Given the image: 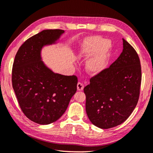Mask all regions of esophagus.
I'll use <instances>...</instances> for the list:
<instances>
[{
    "label": "esophagus",
    "instance_id": "34e87169",
    "mask_svg": "<svg viewBox=\"0 0 153 153\" xmlns=\"http://www.w3.org/2000/svg\"><path fill=\"white\" fill-rule=\"evenodd\" d=\"M77 90L79 91H82L83 89V88H84V85L81 82H78L77 83Z\"/></svg>",
    "mask_w": 153,
    "mask_h": 153
}]
</instances>
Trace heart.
Instances as JSON below:
<instances>
[{"label": "heart", "instance_id": "obj_1", "mask_svg": "<svg viewBox=\"0 0 153 153\" xmlns=\"http://www.w3.org/2000/svg\"><path fill=\"white\" fill-rule=\"evenodd\" d=\"M111 45L109 41L100 36H91L85 39L79 50V58L88 59L85 68L91 74L100 73L105 67L106 59Z\"/></svg>", "mask_w": 153, "mask_h": 153}]
</instances>
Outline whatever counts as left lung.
Listing matches in <instances>:
<instances>
[{
    "mask_svg": "<svg viewBox=\"0 0 153 153\" xmlns=\"http://www.w3.org/2000/svg\"><path fill=\"white\" fill-rule=\"evenodd\" d=\"M123 50L119 58L91 77L83 89L85 110L95 126L107 129L127 119L139 101L141 67L137 52L123 38Z\"/></svg>",
    "mask_w": 153,
    "mask_h": 153,
    "instance_id": "1",
    "label": "left lung"
}]
</instances>
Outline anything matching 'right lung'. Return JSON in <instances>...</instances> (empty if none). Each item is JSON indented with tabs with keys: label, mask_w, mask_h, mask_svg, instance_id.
Segmentation results:
<instances>
[{
	"label": "right lung",
	"mask_w": 153,
	"mask_h": 153,
	"mask_svg": "<svg viewBox=\"0 0 153 153\" xmlns=\"http://www.w3.org/2000/svg\"><path fill=\"white\" fill-rule=\"evenodd\" d=\"M64 32L44 30L26 40L15 56L13 88L24 114L38 124L48 125L60 118L77 91L76 76L53 73L41 60L42 47L55 43Z\"/></svg>",
	"instance_id": "1"
}]
</instances>
